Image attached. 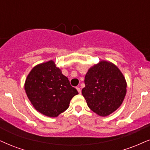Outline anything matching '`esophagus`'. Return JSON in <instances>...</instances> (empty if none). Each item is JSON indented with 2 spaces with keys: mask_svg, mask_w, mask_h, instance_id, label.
Segmentation results:
<instances>
[{
  "mask_svg": "<svg viewBox=\"0 0 150 150\" xmlns=\"http://www.w3.org/2000/svg\"><path fill=\"white\" fill-rule=\"evenodd\" d=\"M76 90H78V92H79V94H81V88H79V87H77V88H76Z\"/></svg>",
  "mask_w": 150,
  "mask_h": 150,
  "instance_id": "obj_1",
  "label": "esophagus"
}]
</instances>
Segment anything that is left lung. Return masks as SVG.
I'll return each mask as SVG.
<instances>
[{
  "mask_svg": "<svg viewBox=\"0 0 150 150\" xmlns=\"http://www.w3.org/2000/svg\"><path fill=\"white\" fill-rule=\"evenodd\" d=\"M82 95L90 110L101 117L115 111L127 93V81L115 64L101 60L90 67L85 76Z\"/></svg>",
  "mask_w": 150,
  "mask_h": 150,
  "instance_id": "left-lung-1",
  "label": "left lung"
}]
</instances>
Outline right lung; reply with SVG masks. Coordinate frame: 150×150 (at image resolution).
<instances>
[{
  "instance_id": "add662e5",
  "label": "right lung",
  "mask_w": 150,
  "mask_h": 150,
  "mask_svg": "<svg viewBox=\"0 0 150 150\" xmlns=\"http://www.w3.org/2000/svg\"><path fill=\"white\" fill-rule=\"evenodd\" d=\"M24 89L33 106L44 115L57 117L79 92L52 60L37 64L27 76Z\"/></svg>"
}]
</instances>
